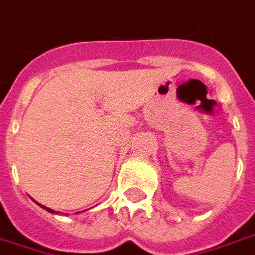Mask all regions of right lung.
<instances>
[{
    "instance_id": "obj_1",
    "label": "right lung",
    "mask_w": 255,
    "mask_h": 255,
    "mask_svg": "<svg viewBox=\"0 0 255 255\" xmlns=\"http://www.w3.org/2000/svg\"><path fill=\"white\" fill-rule=\"evenodd\" d=\"M38 204H39V203H38ZM39 206H41V204H39ZM45 209H46V210L49 211V213H55V211L52 210V209H48V207H45Z\"/></svg>"
}]
</instances>
